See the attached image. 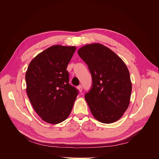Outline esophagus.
Wrapping results in <instances>:
<instances>
[{"label": "esophagus", "instance_id": "34e87169", "mask_svg": "<svg viewBox=\"0 0 159 159\" xmlns=\"http://www.w3.org/2000/svg\"><path fill=\"white\" fill-rule=\"evenodd\" d=\"M77 89H79V90L80 92H82V86L81 85H79L78 87H77Z\"/></svg>", "mask_w": 159, "mask_h": 159}]
</instances>
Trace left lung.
I'll use <instances>...</instances> for the list:
<instances>
[{"instance_id":"8db88e82","label":"left lung","mask_w":159,"mask_h":159,"mask_svg":"<svg viewBox=\"0 0 159 159\" xmlns=\"http://www.w3.org/2000/svg\"><path fill=\"white\" fill-rule=\"evenodd\" d=\"M92 76V87L85 95L94 117L103 123L118 121L128 107L132 85L124 61L99 43L87 44L78 50Z\"/></svg>"}]
</instances>
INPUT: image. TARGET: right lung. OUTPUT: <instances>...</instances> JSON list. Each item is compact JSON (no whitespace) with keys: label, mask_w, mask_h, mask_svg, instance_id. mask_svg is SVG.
I'll return each mask as SVG.
<instances>
[{"label":"right lung","mask_w":159,"mask_h":159,"mask_svg":"<svg viewBox=\"0 0 159 159\" xmlns=\"http://www.w3.org/2000/svg\"><path fill=\"white\" fill-rule=\"evenodd\" d=\"M75 47L54 45L38 54L26 73V93L45 122L58 124L70 114L79 90L69 84L66 70Z\"/></svg>","instance_id":"add662e5"}]
</instances>
